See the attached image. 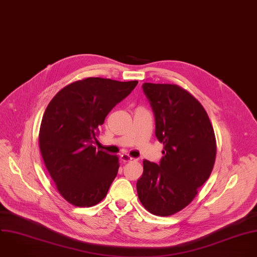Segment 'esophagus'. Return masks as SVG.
<instances>
[{"label": "esophagus", "mask_w": 257, "mask_h": 257, "mask_svg": "<svg viewBox=\"0 0 257 257\" xmlns=\"http://www.w3.org/2000/svg\"><path fill=\"white\" fill-rule=\"evenodd\" d=\"M121 160H122V161H124V162H127V161L135 160V158H134V157H131L129 154L123 153V154H121Z\"/></svg>", "instance_id": "1"}]
</instances>
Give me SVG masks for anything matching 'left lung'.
Returning a JSON list of instances; mask_svg holds the SVG:
<instances>
[{
    "label": "left lung",
    "mask_w": 257,
    "mask_h": 257,
    "mask_svg": "<svg viewBox=\"0 0 257 257\" xmlns=\"http://www.w3.org/2000/svg\"><path fill=\"white\" fill-rule=\"evenodd\" d=\"M163 143L159 164L143 160L137 181L141 204L151 214L170 216L187 207L209 179L216 158L214 129L203 106L177 84H142Z\"/></svg>",
    "instance_id": "8db88e82"
}]
</instances>
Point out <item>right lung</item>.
<instances>
[{"label":"right lung","mask_w":257,"mask_h":257,"mask_svg":"<svg viewBox=\"0 0 257 257\" xmlns=\"http://www.w3.org/2000/svg\"><path fill=\"white\" fill-rule=\"evenodd\" d=\"M137 83L88 77L66 85L48 104L39 147L51 179L68 203L92 207L107 196L118 174L119 158L93 144L99 126Z\"/></svg>","instance_id":"right-lung-1"}]
</instances>
